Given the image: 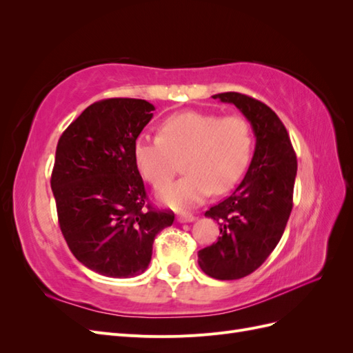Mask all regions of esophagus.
Wrapping results in <instances>:
<instances>
[{"mask_svg": "<svg viewBox=\"0 0 353 353\" xmlns=\"http://www.w3.org/2000/svg\"><path fill=\"white\" fill-rule=\"evenodd\" d=\"M194 219H196V216L193 215V213H188V212L179 213V215L176 216V221L181 222V223H184V222H193Z\"/></svg>", "mask_w": 353, "mask_h": 353, "instance_id": "obj_1", "label": "esophagus"}]
</instances>
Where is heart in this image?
I'll use <instances>...</instances> for the list:
<instances>
[{
	"label": "heart",
	"instance_id": "1",
	"mask_svg": "<svg viewBox=\"0 0 353 353\" xmlns=\"http://www.w3.org/2000/svg\"><path fill=\"white\" fill-rule=\"evenodd\" d=\"M253 132L240 114L219 116L181 112L160 123V135H140L134 144L135 165L154 190H162L186 160L188 175L160 193L174 209L196 206L215 193H225L249 165Z\"/></svg>",
	"mask_w": 353,
	"mask_h": 353
}]
</instances>
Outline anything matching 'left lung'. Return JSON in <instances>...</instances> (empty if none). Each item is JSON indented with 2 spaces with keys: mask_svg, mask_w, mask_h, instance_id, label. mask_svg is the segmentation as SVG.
I'll return each instance as SVG.
<instances>
[{
  "mask_svg": "<svg viewBox=\"0 0 353 353\" xmlns=\"http://www.w3.org/2000/svg\"><path fill=\"white\" fill-rule=\"evenodd\" d=\"M248 117L256 137L254 153L234 193L206 210L218 222L221 237L199 250V265L216 280L252 274L279 244L293 208L297 159L280 117L262 101L240 92L213 95Z\"/></svg>",
  "mask_w": 353,
  "mask_h": 353,
  "instance_id": "obj_1",
  "label": "left lung"
}]
</instances>
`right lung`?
Returning <instances> with one entry per match:
<instances>
[{
    "mask_svg": "<svg viewBox=\"0 0 353 353\" xmlns=\"http://www.w3.org/2000/svg\"><path fill=\"white\" fill-rule=\"evenodd\" d=\"M154 105L105 99L85 109L61 134L51 190L70 252L91 271L113 279L143 274L157 234L172 210L150 203L134 159V144Z\"/></svg>",
    "mask_w": 353,
    "mask_h": 353,
    "instance_id": "right-lung-1",
    "label": "right lung"
}]
</instances>
